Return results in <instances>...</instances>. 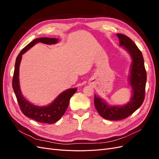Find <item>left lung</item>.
Masks as SVG:
<instances>
[{
    "label": "left lung",
    "instance_id": "obj_1",
    "mask_svg": "<svg viewBox=\"0 0 159 159\" xmlns=\"http://www.w3.org/2000/svg\"><path fill=\"white\" fill-rule=\"evenodd\" d=\"M117 36L119 45L129 52L132 59L129 81L133 95L129 102L121 106L109 105L102 98L94 95V105L99 114L103 118L111 121L125 119L141 107L145 99L147 81V72L141 52L128 36L122 34H117Z\"/></svg>",
    "mask_w": 159,
    "mask_h": 159
}]
</instances>
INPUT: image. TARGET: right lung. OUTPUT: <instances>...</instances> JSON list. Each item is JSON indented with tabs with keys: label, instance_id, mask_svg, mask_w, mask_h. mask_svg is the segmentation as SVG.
<instances>
[{
	"label": "right lung",
	"instance_id": "1",
	"mask_svg": "<svg viewBox=\"0 0 159 159\" xmlns=\"http://www.w3.org/2000/svg\"><path fill=\"white\" fill-rule=\"evenodd\" d=\"M58 40H59L57 38H36L29 43L25 48H24L19 53L16 59L12 78V88L16 95L19 107L25 116L40 123L52 124L58 121L65 113L69 105L70 99L71 96L76 92L77 88H71L63 91L57 96L54 102L47 106H37L27 101L22 94L20 84H19V68H20L22 54H25L33 46H34L38 42L50 45L55 44L57 43Z\"/></svg>",
	"mask_w": 159,
	"mask_h": 159
}]
</instances>
